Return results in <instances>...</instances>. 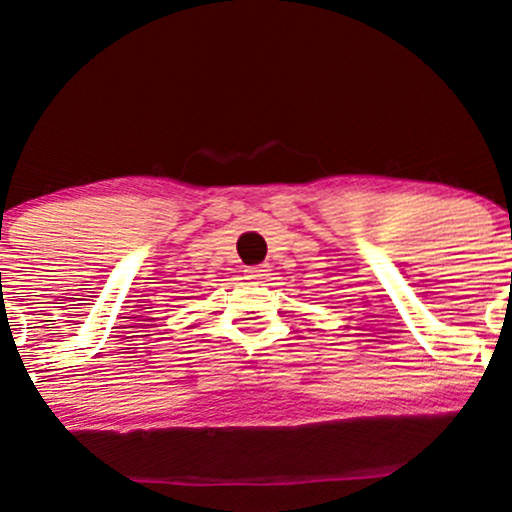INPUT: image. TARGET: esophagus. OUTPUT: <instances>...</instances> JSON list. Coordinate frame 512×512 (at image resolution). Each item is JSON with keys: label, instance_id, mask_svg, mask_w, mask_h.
<instances>
[{"label": "esophagus", "instance_id": "34e87169", "mask_svg": "<svg viewBox=\"0 0 512 512\" xmlns=\"http://www.w3.org/2000/svg\"><path fill=\"white\" fill-rule=\"evenodd\" d=\"M269 276V267H250L245 269V278L252 283H264V278Z\"/></svg>", "mask_w": 512, "mask_h": 512}]
</instances>
